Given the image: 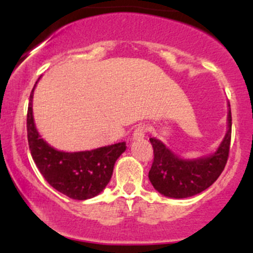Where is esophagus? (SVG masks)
Returning a JSON list of instances; mask_svg holds the SVG:
<instances>
[{"instance_id":"esophagus-1","label":"esophagus","mask_w":253,"mask_h":253,"mask_svg":"<svg viewBox=\"0 0 253 253\" xmlns=\"http://www.w3.org/2000/svg\"><path fill=\"white\" fill-rule=\"evenodd\" d=\"M147 126H145V125H139V126L135 127L134 132H133V139H141L144 138L145 134L147 133Z\"/></svg>"}]
</instances>
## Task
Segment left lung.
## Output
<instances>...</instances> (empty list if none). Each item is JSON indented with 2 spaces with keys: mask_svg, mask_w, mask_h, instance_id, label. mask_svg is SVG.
Wrapping results in <instances>:
<instances>
[{
  "mask_svg": "<svg viewBox=\"0 0 253 253\" xmlns=\"http://www.w3.org/2000/svg\"><path fill=\"white\" fill-rule=\"evenodd\" d=\"M232 115L228 110V130L213 155L199 159H181L156 138H150L153 147V162L149 178L162 195L185 199L202 193L221 175L228 159L231 145Z\"/></svg>",
  "mask_w": 253,
  "mask_h": 253,
  "instance_id": "left-lung-1",
  "label": "left lung"
}]
</instances>
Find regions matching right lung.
<instances>
[{
    "label": "right lung",
    "instance_id": "right-lung-1",
    "mask_svg": "<svg viewBox=\"0 0 253 253\" xmlns=\"http://www.w3.org/2000/svg\"><path fill=\"white\" fill-rule=\"evenodd\" d=\"M34 88L27 110V138L32 158L40 173L51 187L70 199L88 200L98 195L112 178L115 162L125 152L126 144L118 143L82 152L53 149L39 135L34 125L32 110Z\"/></svg>",
    "mask_w": 253,
    "mask_h": 253
}]
</instances>
